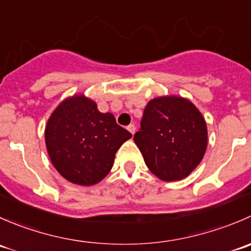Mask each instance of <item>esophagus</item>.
I'll use <instances>...</instances> for the list:
<instances>
[{
    "mask_svg": "<svg viewBox=\"0 0 251 251\" xmlns=\"http://www.w3.org/2000/svg\"><path fill=\"white\" fill-rule=\"evenodd\" d=\"M127 130L128 131H130V132H131V135H135V132H136V126L135 125H130V126H128V127H127Z\"/></svg>",
    "mask_w": 251,
    "mask_h": 251,
    "instance_id": "esophagus-1",
    "label": "esophagus"
}]
</instances>
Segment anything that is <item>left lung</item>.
Masks as SVG:
<instances>
[{
    "mask_svg": "<svg viewBox=\"0 0 251 251\" xmlns=\"http://www.w3.org/2000/svg\"><path fill=\"white\" fill-rule=\"evenodd\" d=\"M133 141L151 174L165 182L186 178L203 160L207 127L187 98L161 96L148 102Z\"/></svg>",
    "mask_w": 251,
    "mask_h": 251,
    "instance_id": "1",
    "label": "left lung"
}]
</instances>
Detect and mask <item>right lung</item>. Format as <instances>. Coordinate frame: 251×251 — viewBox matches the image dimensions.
Returning a JSON list of instances; mask_svg holds the SVG:
<instances>
[{
	"instance_id": "1",
	"label": "right lung",
	"mask_w": 251,
	"mask_h": 251,
	"mask_svg": "<svg viewBox=\"0 0 251 251\" xmlns=\"http://www.w3.org/2000/svg\"><path fill=\"white\" fill-rule=\"evenodd\" d=\"M132 137L111 113H100L83 93L65 98L48 118L47 153L55 170L78 186H93L113 168L115 153Z\"/></svg>"
}]
</instances>
